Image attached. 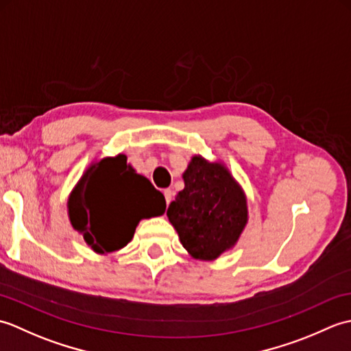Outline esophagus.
Instances as JSON below:
<instances>
[{
  "mask_svg": "<svg viewBox=\"0 0 351 351\" xmlns=\"http://www.w3.org/2000/svg\"><path fill=\"white\" fill-rule=\"evenodd\" d=\"M164 197H166V204L169 205L171 202V199H173V191H171L170 189L164 190Z\"/></svg>",
  "mask_w": 351,
  "mask_h": 351,
  "instance_id": "34e87169",
  "label": "esophagus"
}]
</instances>
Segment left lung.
<instances>
[{"label": "left lung", "mask_w": 351, "mask_h": 351, "mask_svg": "<svg viewBox=\"0 0 351 351\" xmlns=\"http://www.w3.org/2000/svg\"><path fill=\"white\" fill-rule=\"evenodd\" d=\"M185 187L167 208V217L191 258L214 261L230 250L247 225V197L220 161L195 155L184 171Z\"/></svg>", "instance_id": "left-lung-1"}]
</instances>
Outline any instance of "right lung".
Returning <instances> with one entry per match:
<instances>
[{
	"mask_svg": "<svg viewBox=\"0 0 351 351\" xmlns=\"http://www.w3.org/2000/svg\"><path fill=\"white\" fill-rule=\"evenodd\" d=\"M164 211L162 193L137 173L123 154L93 161L68 199L72 228L98 255L125 247L140 220Z\"/></svg>",
	"mask_w": 351,
	"mask_h": 351,
	"instance_id": "obj_1",
	"label": "right lung"
}]
</instances>
